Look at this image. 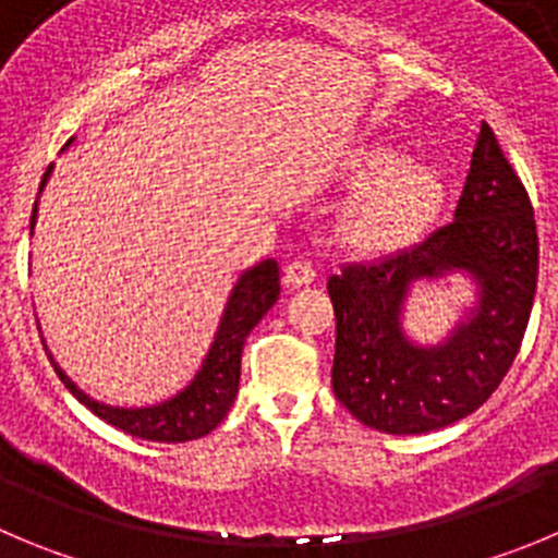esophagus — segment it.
Masks as SVG:
<instances>
[{
	"instance_id": "obj_1",
	"label": "esophagus",
	"mask_w": 558,
	"mask_h": 558,
	"mask_svg": "<svg viewBox=\"0 0 558 558\" xmlns=\"http://www.w3.org/2000/svg\"><path fill=\"white\" fill-rule=\"evenodd\" d=\"M316 280V267L308 258H294L286 267V283L289 286H308Z\"/></svg>"
}]
</instances>
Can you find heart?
Returning <instances> with one entry per match:
<instances>
[{"label":"heart","instance_id":"heart-1","mask_svg":"<svg viewBox=\"0 0 558 558\" xmlns=\"http://www.w3.org/2000/svg\"><path fill=\"white\" fill-rule=\"evenodd\" d=\"M363 179L374 181L355 206L352 226L368 244H397L429 222L444 197L432 170L408 165L397 150H377L363 161Z\"/></svg>","mask_w":558,"mask_h":558}]
</instances>
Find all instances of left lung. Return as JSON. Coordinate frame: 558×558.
<instances>
[{"label": "left lung", "mask_w": 558, "mask_h": 558, "mask_svg": "<svg viewBox=\"0 0 558 558\" xmlns=\"http://www.w3.org/2000/svg\"><path fill=\"white\" fill-rule=\"evenodd\" d=\"M454 268L474 275L480 305L446 344L415 348L401 332L407 286ZM537 269L534 206L490 123L482 121L454 220L377 262L343 264L327 280L338 402L388 435H421L471 415L518 357Z\"/></svg>", "instance_id": "left-lung-1"}]
</instances>
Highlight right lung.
Returning <instances> with one entry per match:
<instances>
[{"label": "right lung", "mask_w": 558, "mask_h": 558, "mask_svg": "<svg viewBox=\"0 0 558 558\" xmlns=\"http://www.w3.org/2000/svg\"><path fill=\"white\" fill-rule=\"evenodd\" d=\"M51 168L44 173L40 190H44L46 179H49ZM35 211L38 203L33 206V220H29V231L35 228ZM280 294V269L278 262L267 258L258 267L247 269L242 278L236 280L228 300V308L222 314L220 330H217L215 343L208 350L206 361H203L197 377L181 390L179 397L170 402L154 404V408H109V404L96 402L87 393H82L65 372L54 363L49 355L51 366H54L57 377L62 379L71 393L85 404L90 413L98 418L112 424L114 429L126 432V435L140 437V440H156V444H186V440H197V437L208 435L215 429L231 410L233 399L239 390V372H242V350L247 341L250 330H253L262 316L275 305Z\"/></svg>", "instance_id": "obj_1"}]
</instances>
